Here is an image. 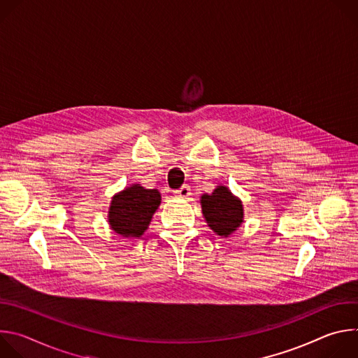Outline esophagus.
<instances>
[{"mask_svg":"<svg viewBox=\"0 0 358 358\" xmlns=\"http://www.w3.org/2000/svg\"><path fill=\"white\" fill-rule=\"evenodd\" d=\"M178 198H188L191 195V188L188 185H182L180 189L174 192Z\"/></svg>","mask_w":358,"mask_h":358,"instance_id":"obj_1","label":"esophagus"}]
</instances>
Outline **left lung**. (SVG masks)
I'll return each instance as SVG.
<instances>
[{
	"instance_id": "left-lung-1",
	"label": "left lung",
	"mask_w": 358,
	"mask_h": 358,
	"mask_svg": "<svg viewBox=\"0 0 358 358\" xmlns=\"http://www.w3.org/2000/svg\"><path fill=\"white\" fill-rule=\"evenodd\" d=\"M199 202L206 222L217 235L228 238L242 225V201L228 187L217 185L211 194H202Z\"/></svg>"
}]
</instances>
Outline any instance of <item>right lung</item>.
<instances>
[{
  "label": "right lung",
  "mask_w": 358,
  "mask_h": 358,
  "mask_svg": "<svg viewBox=\"0 0 358 358\" xmlns=\"http://www.w3.org/2000/svg\"><path fill=\"white\" fill-rule=\"evenodd\" d=\"M160 203L162 194L159 189L131 184L112 196L108 213L109 227L123 238H140L148 229Z\"/></svg>",
  "instance_id": "obj_1"
}]
</instances>
